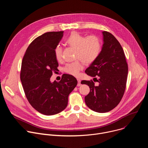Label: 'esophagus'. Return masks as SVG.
<instances>
[{
  "mask_svg": "<svg viewBox=\"0 0 148 148\" xmlns=\"http://www.w3.org/2000/svg\"><path fill=\"white\" fill-rule=\"evenodd\" d=\"M77 81H78L77 86H78V87H79V86L81 85V79H80L79 78H77Z\"/></svg>",
  "mask_w": 148,
  "mask_h": 148,
  "instance_id": "esophagus-1",
  "label": "esophagus"
}]
</instances>
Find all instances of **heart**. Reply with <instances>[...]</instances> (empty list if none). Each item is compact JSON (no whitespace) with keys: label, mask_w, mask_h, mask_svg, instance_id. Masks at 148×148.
<instances>
[{"label":"heart","mask_w":148,"mask_h":148,"mask_svg":"<svg viewBox=\"0 0 148 148\" xmlns=\"http://www.w3.org/2000/svg\"><path fill=\"white\" fill-rule=\"evenodd\" d=\"M65 43L75 49V61L67 64L63 70L69 74L77 76L83 68V62L86 64H91L98 57L101 50V42L96 36L86 37L78 32H73L65 40ZM54 56L57 61L62 57V49L57 46L54 50Z\"/></svg>","instance_id":"heart-1"}]
</instances>
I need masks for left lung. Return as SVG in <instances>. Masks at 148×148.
Returning <instances> with one entry per match:
<instances>
[{
  "label": "left lung",
  "instance_id": "obj_1",
  "mask_svg": "<svg viewBox=\"0 0 148 148\" xmlns=\"http://www.w3.org/2000/svg\"><path fill=\"white\" fill-rule=\"evenodd\" d=\"M103 44L97 58L85 73L93 81L83 80L90 88L85 102L91 110L107 112L115 108L124 94L128 73L123 50L117 39L110 32H102Z\"/></svg>",
  "mask_w": 148,
  "mask_h": 148
}]
</instances>
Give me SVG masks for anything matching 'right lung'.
I'll use <instances>...</instances> for the list:
<instances>
[{
	"label": "right lung",
	"mask_w": 148,
	"mask_h": 148,
	"mask_svg": "<svg viewBox=\"0 0 148 148\" xmlns=\"http://www.w3.org/2000/svg\"><path fill=\"white\" fill-rule=\"evenodd\" d=\"M64 32H51L36 38L23 58L20 80L32 106L46 115L57 114L67 106L68 97L77 84L76 78L64 74L60 81H50L58 66L54 50Z\"/></svg>",
	"instance_id": "right-lung-1"
}]
</instances>
